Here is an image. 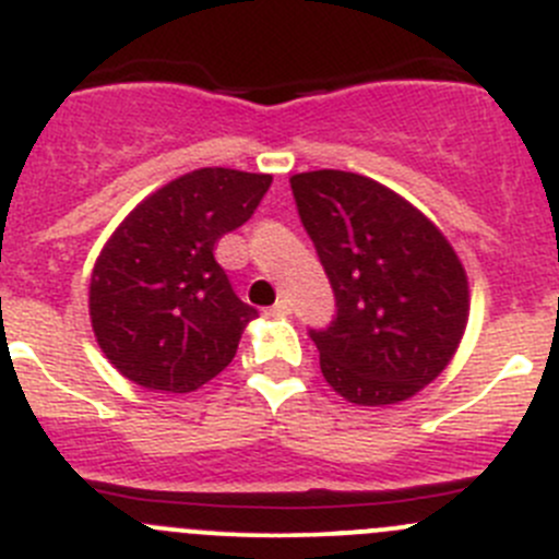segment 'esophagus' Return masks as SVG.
<instances>
[{"label": "esophagus", "instance_id": "esophagus-1", "mask_svg": "<svg viewBox=\"0 0 559 559\" xmlns=\"http://www.w3.org/2000/svg\"><path fill=\"white\" fill-rule=\"evenodd\" d=\"M270 317H286V313H292V302L289 300H278L273 308H267Z\"/></svg>", "mask_w": 559, "mask_h": 559}]
</instances>
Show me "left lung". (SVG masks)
<instances>
[{"label": "left lung", "instance_id": "left-lung-1", "mask_svg": "<svg viewBox=\"0 0 559 559\" xmlns=\"http://www.w3.org/2000/svg\"><path fill=\"white\" fill-rule=\"evenodd\" d=\"M297 213L335 295L311 330L335 393L399 404L440 377L469 317L467 273L440 229L406 199L338 169L292 177Z\"/></svg>", "mask_w": 559, "mask_h": 559}]
</instances>
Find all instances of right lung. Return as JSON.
<instances>
[{
    "mask_svg": "<svg viewBox=\"0 0 559 559\" xmlns=\"http://www.w3.org/2000/svg\"><path fill=\"white\" fill-rule=\"evenodd\" d=\"M273 177L197 169L158 188L117 226L90 281V319L122 377L191 393L235 357L257 308L231 289L215 242L246 224Z\"/></svg>",
    "mask_w": 559,
    "mask_h": 559,
    "instance_id": "add662e5",
    "label": "right lung"
}]
</instances>
